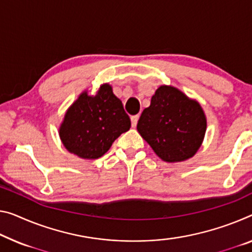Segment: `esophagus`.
I'll list each match as a JSON object with an SVG mask.
<instances>
[{"mask_svg":"<svg viewBox=\"0 0 252 252\" xmlns=\"http://www.w3.org/2000/svg\"><path fill=\"white\" fill-rule=\"evenodd\" d=\"M138 118H139V116H138V115L131 116V118H130V121H131V126H133V127H136V125H137V122H138Z\"/></svg>","mask_w":252,"mask_h":252,"instance_id":"1","label":"esophagus"}]
</instances>
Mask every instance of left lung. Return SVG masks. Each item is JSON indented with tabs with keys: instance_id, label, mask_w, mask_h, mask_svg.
<instances>
[{
	"instance_id": "left-lung-1",
	"label": "left lung",
	"mask_w": 252,
	"mask_h": 252,
	"mask_svg": "<svg viewBox=\"0 0 252 252\" xmlns=\"http://www.w3.org/2000/svg\"><path fill=\"white\" fill-rule=\"evenodd\" d=\"M137 130L162 160L180 162L199 149L206 118L198 102L176 88L162 86L143 110Z\"/></svg>"
}]
</instances>
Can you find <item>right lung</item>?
<instances>
[{
    "instance_id": "right-lung-1",
    "label": "right lung",
    "mask_w": 252,
    "mask_h": 252,
    "mask_svg": "<svg viewBox=\"0 0 252 252\" xmlns=\"http://www.w3.org/2000/svg\"><path fill=\"white\" fill-rule=\"evenodd\" d=\"M130 128L129 116L109 84L94 96L83 92L69 107L60 135L69 152L83 158L102 157L116 138Z\"/></svg>"
}]
</instances>
